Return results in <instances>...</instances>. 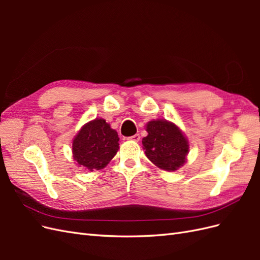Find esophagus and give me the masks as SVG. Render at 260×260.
Segmentation results:
<instances>
[{"instance_id":"34e87169","label":"esophagus","mask_w":260,"mask_h":260,"mask_svg":"<svg viewBox=\"0 0 260 260\" xmlns=\"http://www.w3.org/2000/svg\"><path fill=\"white\" fill-rule=\"evenodd\" d=\"M129 139L132 140V141H136V142H139V141H140V135H138V133H137V135L130 137Z\"/></svg>"}]
</instances>
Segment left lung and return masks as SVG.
<instances>
[{
    "mask_svg": "<svg viewBox=\"0 0 260 260\" xmlns=\"http://www.w3.org/2000/svg\"><path fill=\"white\" fill-rule=\"evenodd\" d=\"M147 137L142 144L145 155L157 167L176 171L186 160L188 143L175 123L167 120H152L146 124Z\"/></svg>",
    "mask_w": 260,
    "mask_h": 260,
    "instance_id": "1",
    "label": "left lung"
}]
</instances>
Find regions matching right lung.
<instances>
[{"mask_svg": "<svg viewBox=\"0 0 260 260\" xmlns=\"http://www.w3.org/2000/svg\"><path fill=\"white\" fill-rule=\"evenodd\" d=\"M119 138L106 120L96 118L85 123L73 141L74 159L90 171L103 169L119 148Z\"/></svg>", "mask_w": 260, "mask_h": 260, "instance_id": "1", "label": "right lung"}]
</instances>
